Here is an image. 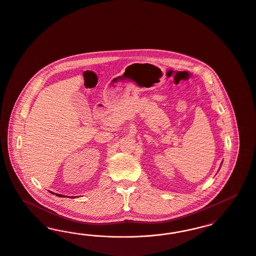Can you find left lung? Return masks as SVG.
Instances as JSON below:
<instances>
[{
	"mask_svg": "<svg viewBox=\"0 0 256 256\" xmlns=\"http://www.w3.org/2000/svg\"><path fill=\"white\" fill-rule=\"evenodd\" d=\"M222 163H223V162H222Z\"/></svg>",
	"mask_w": 256,
	"mask_h": 256,
	"instance_id": "left-lung-1",
	"label": "left lung"
}]
</instances>
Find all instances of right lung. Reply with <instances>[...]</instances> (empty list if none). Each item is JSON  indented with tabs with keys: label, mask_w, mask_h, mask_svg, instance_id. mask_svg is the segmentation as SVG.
Returning a JSON list of instances; mask_svg holds the SVG:
<instances>
[{
	"label": "right lung",
	"mask_w": 256,
	"mask_h": 256,
	"mask_svg": "<svg viewBox=\"0 0 256 256\" xmlns=\"http://www.w3.org/2000/svg\"><path fill=\"white\" fill-rule=\"evenodd\" d=\"M52 194H53V192H52ZM56 196H59V197H64V195H61V194H56Z\"/></svg>",
	"instance_id": "1"
}]
</instances>
